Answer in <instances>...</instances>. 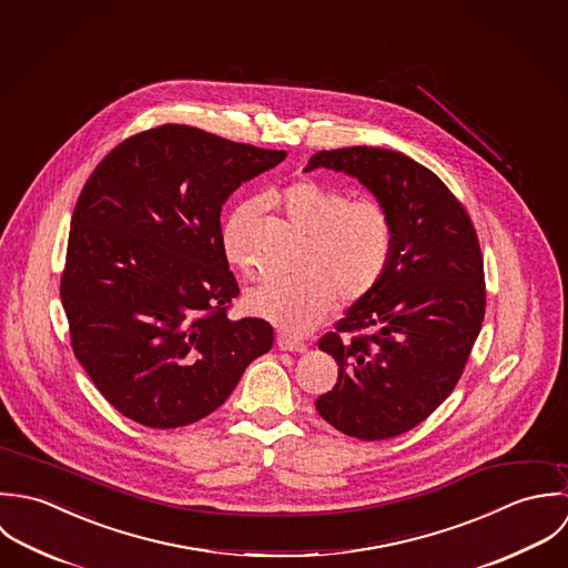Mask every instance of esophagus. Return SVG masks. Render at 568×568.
I'll use <instances>...</instances> for the list:
<instances>
[{"mask_svg": "<svg viewBox=\"0 0 568 568\" xmlns=\"http://www.w3.org/2000/svg\"><path fill=\"white\" fill-rule=\"evenodd\" d=\"M276 344L281 351H292V353H305L307 351V344L305 342L296 341L292 336H285V334H278Z\"/></svg>", "mask_w": 568, "mask_h": 568, "instance_id": "1", "label": "esophagus"}]
</instances>
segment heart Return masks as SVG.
Instances as JSON below:
<instances>
[{
    "instance_id": "1",
    "label": "heart",
    "mask_w": 568,
    "mask_h": 568,
    "mask_svg": "<svg viewBox=\"0 0 568 568\" xmlns=\"http://www.w3.org/2000/svg\"><path fill=\"white\" fill-rule=\"evenodd\" d=\"M278 204L287 220L310 234L301 263L305 272L292 281H265L250 290L245 303L256 316L301 336L318 327L342 303H357L382 281L393 254V224L386 209L373 200H351L334 186L298 180L285 186ZM258 202L239 204L222 230L227 263L243 274L254 272L247 250V226Z\"/></svg>"
}]
</instances>
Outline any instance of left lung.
<instances>
[{"label":"left lung","mask_w":568,"mask_h":568,"mask_svg":"<svg viewBox=\"0 0 568 568\" xmlns=\"http://www.w3.org/2000/svg\"><path fill=\"white\" fill-rule=\"evenodd\" d=\"M314 169L355 178L393 224L382 281L318 342L338 364V384L316 410L348 437L390 439L453 393L478 338L485 276L476 230L450 189L399 151H318L305 166Z\"/></svg>","instance_id":"8db88e82"}]
</instances>
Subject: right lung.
Here are the masks:
<instances>
[{
    "instance_id": "add662e5",
    "label": "right lung",
    "mask_w": 568,
    "mask_h": 568,
    "mask_svg": "<svg viewBox=\"0 0 568 568\" xmlns=\"http://www.w3.org/2000/svg\"><path fill=\"white\" fill-rule=\"evenodd\" d=\"M285 151L162 124L120 142L72 215L61 303L72 348L124 417L178 428L217 410L274 329L227 318L239 294L222 206Z\"/></svg>"
}]
</instances>
